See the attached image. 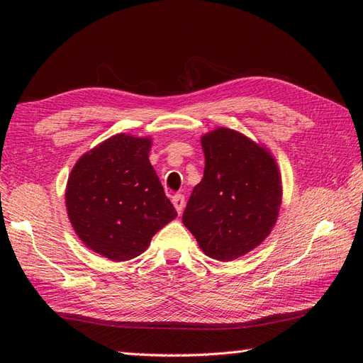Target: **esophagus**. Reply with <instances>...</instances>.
I'll use <instances>...</instances> for the list:
<instances>
[{
	"instance_id": "1",
	"label": "esophagus",
	"mask_w": 363,
	"mask_h": 363,
	"mask_svg": "<svg viewBox=\"0 0 363 363\" xmlns=\"http://www.w3.org/2000/svg\"><path fill=\"white\" fill-rule=\"evenodd\" d=\"M173 204H174V207H176L177 213H181V212L184 211V206H186V199H184V195L176 194V195L173 196Z\"/></svg>"
}]
</instances>
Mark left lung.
Here are the masks:
<instances>
[{
	"instance_id": "obj_1",
	"label": "left lung",
	"mask_w": 363,
	"mask_h": 363,
	"mask_svg": "<svg viewBox=\"0 0 363 363\" xmlns=\"http://www.w3.org/2000/svg\"><path fill=\"white\" fill-rule=\"evenodd\" d=\"M204 174L182 223L207 256L234 260L265 240L281 207V177L272 154L233 129L201 138Z\"/></svg>"
}]
</instances>
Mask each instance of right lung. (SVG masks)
<instances>
[{
  "label": "right lung",
  "instance_id": "right-lung-1",
  "mask_svg": "<svg viewBox=\"0 0 363 363\" xmlns=\"http://www.w3.org/2000/svg\"><path fill=\"white\" fill-rule=\"evenodd\" d=\"M150 148V138L117 134L84 154L68 177L65 203L76 234L111 260L137 257L177 217Z\"/></svg>",
  "mask_w": 363,
  "mask_h": 363
}]
</instances>
